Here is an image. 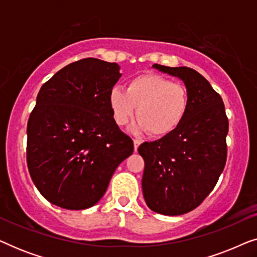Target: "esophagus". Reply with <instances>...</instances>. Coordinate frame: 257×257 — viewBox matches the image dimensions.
<instances>
[{
	"instance_id": "34e87169",
	"label": "esophagus",
	"mask_w": 257,
	"mask_h": 257,
	"mask_svg": "<svg viewBox=\"0 0 257 257\" xmlns=\"http://www.w3.org/2000/svg\"><path fill=\"white\" fill-rule=\"evenodd\" d=\"M140 144H142V142H140V140H138V139L133 140V145H135V151H136V152H137V150H138V147H139Z\"/></svg>"
}]
</instances>
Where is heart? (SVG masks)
I'll return each mask as SVG.
<instances>
[{
    "mask_svg": "<svg viewBox=\"0 0 257 257\" xmlns=\"http://www.w3.org/2000/svg\"><path fill=\"white\" fill-rule=\"evenodd\" d=\"M108 103L117 125L127 124L138 107L139 119L132 126V131H149L153 137H165L175 131L184 120L188 93L181 84L156 73H144L130 79L125 90L113 87Z\"/></svg>",
    "mask_w": 257,
    "mask_h": 257,
    "instance_id": "b5f03b06",
    "label": "heart"
}]
</instances>
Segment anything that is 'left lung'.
I'll return each instance as SVG.
<instances>
[{
    "label": "left lung",
    "instance_id": "left-lung-1",
    "mask_svg": "<svg viewBox=\"0 0 257 257\" xmlns=\"http://www.w3.org/2000/svg\"><path fill=\"white\" fill-rule=\"evenodd\" d=\"M153 68L182 80L188 107L175 131L139 146L145 160L143 194L153 212L181 215L207 198L222 173L228 119L222 98L198 71L187 66Z\"/></svg>",
    "mask_w": 257,
    "mask_h": 257
}]
</instances>
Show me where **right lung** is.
I'll return each instance as SVG.
<instances>
[{
    "mask_svg": "<svg viewBox=\"0 0 257 257\" xmlns=\"http://www.w3.org/2000/svg\"><path fill=\"white\" fill-rule=\"evenodd\" d=\"M120 66L73 62L42 85L27 126V163L42 195L65 209H86L106 192L133 142L112 117L108 96Z\"/></svg>",
    "mask_w": 257,
    "mask_h": 257,
    "instance_id": "obj_1",
    "label": "right lung"
}]
</instances>
